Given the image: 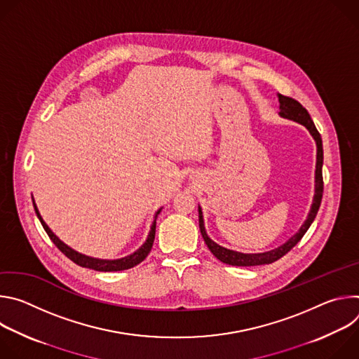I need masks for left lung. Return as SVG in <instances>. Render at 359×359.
<instances>
[{
	"label": "left lung",
	"mask_w": 359,
	"mask_h": 359,
	"mask_svg": "<svg viewBox=\"0 0 359 359\" xmlns=\"http://www.w3.org/2000/svg\"><path fill=\"white\" fill-rule=\"evenodd\" d=\"M278 100H280V115L283 118L295 121L301 125H304L306 129L310 130V133L313 135V137L317 142V169H316V196H314V201L311 210L309 213V217H306L305 223L301 226V229L298 230L297 234H294L287 243H284L283 245H280L278 248H274L271 251L267 252H259V254H244V252H238V251H233V250H227L219 244H216L213 240L209 238V236L206 234V230H204V224H203V216H201V210L198 209V227H200V233L203 236L204 243L208 244L209 250L213 252L215 257H217L222 263L229 264V266H238V267H250V266H262V264H271L277 260H280L283 255H285L301 238L302 236L306 233V230L310 229L311 223L314 222L318 209L321 206V200H323V191H324V180H323V162H324V150H323V139L320 132L317 130L309 111H306L298 100L290 97V96H284L281 93H278Z\"/></svg>",
	"instance_id": "left-lung-1"
}]
</instances>
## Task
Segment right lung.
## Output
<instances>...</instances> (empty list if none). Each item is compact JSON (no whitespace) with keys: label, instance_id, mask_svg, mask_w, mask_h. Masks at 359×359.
Instances as JSON below:
<instances>
[{"label":"right lung","instance_id":"obj_1","mask_svg":"<svg viewBox=\"0 0 359 359\" xmlns=\"http://www.w3.org/2000/svg\"><path fill=\"white\" fill-rule=\"evenodd\" d=\"M34 204V209H35V213L43 227V230L46 231V234L49 236V238L53 240V243L60 248L61 252H64L67 257L69 260H72L75 264L81 266V267H86V269H92V270H96V271H122V270H128V269H132L135 266H137L139 263H142L146 257L147 254L150 252L151 250V245H153V241H155V233H156V220L153 222L151 224V229H150V233L147 236V240L144 241V244L136 250L133 254L128 255V257H123V259H118V260H99V259H92V257H88V255H83L75 250H72L71 247H68L65 243H62L53 231H50V229L45 224V222L42 220L36 206H35V201H32ZM161 212V210H159ZM159 212L156 213L155 219L158 217Z\"/></svg>","mask_w":359,"mask_h":359}]
</instances>
